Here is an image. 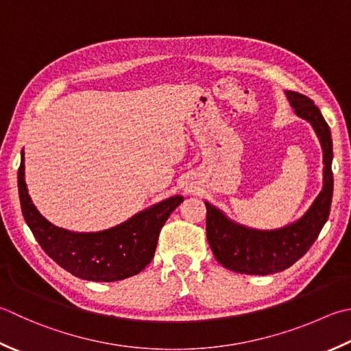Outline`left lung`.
<instances>
[{
	"label": "left lung",
	"mask_w": 351,
	"mask_h": 351,
	"mask_svg": "<svg viewBox=\"0 0 351 351\" xmlns=\"http://www.w3.org/2000/svg\"><path fill=\"white\" fill-rule=\"evenodd\" d=\"M295 114L313 126L324 156V185L312 207L300 221L276 231H257L232 223L222 211L207 207V239L219 263L246 276H267L287 269L300 260L318 239L330 213L333 195V146L330 128L312 99L287 91Z\"/></svg>",
	"instance_id": "8db88e82"
}]
</instances>
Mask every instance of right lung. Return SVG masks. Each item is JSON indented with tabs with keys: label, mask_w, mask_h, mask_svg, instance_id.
I'll list each match as a JSON object with an SVG mask.
<instances>
[{
	"label": "right lung",
	"mask_w": 351,
	"mask_h": 351,
	"mask_svg": "<svg viewBox=\"0 0 351 351\" xmlns=\"http://www.w3.org/2000/svg\"><path fill=\"white\" fill-rule=\"evenodd\" d=\"M18 190L23 216L47 256L74 277L105 283L136 276L152 262L161 228L184 201L182 196L169 197L115 228L80 234L56 228L34 208L24 180V155Z\"/></svg>",
	"instance_id": "add662e5"
}]
</instances>
